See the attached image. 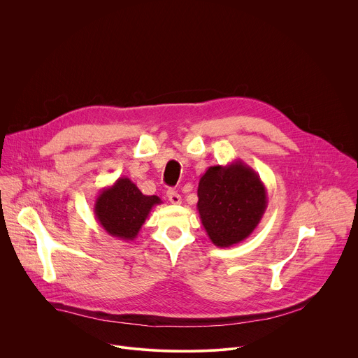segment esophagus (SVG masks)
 I'll list each match as a JSON object with an SVG mask.
<instances>
[{
	"instance_id": "obj_1",
	"label": "esophagus",
	"mask_w": 358,
	"mask_h": 358,
	"mask_svg": "<svg viewBox=\"0 0 358 358\" xmlns=\"http://www.w3.org/2000/svg\"><path fill=\"white\" fill-rule=\"evenodd\" d=\"M167 198L170 199L171 203H181V195L174 189L167 191Z\"/></svg>"
}]
</instances>
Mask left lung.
Segmentation results:
<instances>
[{"mask_svg":"<svg viewBox=\"0 0 358 358\" xmlns=\"http://www.w3.org/2000/svg\"><path fill=\"white\" fill-rule=\"evenodd\" d=\"M196 194L202 227L220 248H229L246 239L268 207L265 184L241 160L208 167L199 180Z\"/></svg>","mask_w":358,"mask_h":358,"instance_id":"1","label":"left lung"}]
</instances>
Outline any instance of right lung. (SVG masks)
Here are the masks:
<instances>
[{
    "label": "right lung",
    "instance_id": "add662e5",
    "mask_svg": "<svg viewBox=\"0 0 358 358\" xmlns=\"http://www.w3.org/2000/svg\"><path fill=\"white\" fill-rule=\"evenodd\" d=\"M162 203L157 195H143L137 185L127 177H120L103 188L94 201V217L110 236L133 241L151 208Z\"/></svg>",
    "mask_w": 358,
    "mask_h": 358
}]
</instances>
